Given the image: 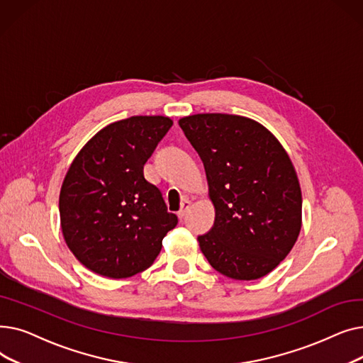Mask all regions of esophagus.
Instances as JSON below:
<instances>
[{
	"label": "esophagus",
	"mask_w": 363,
	"mask_h": 363,
	"mask_svg": "<svg viewBox=\"0 0 363 363\" xmlns=\"http://www.w3.org/2000/svg\"><path fill=\"white\" fill-rule=\"evenodd\" d=\"M189 206H191V201H189L188 199L182 200V203H181V208H179V212H178L179 219H182V218L185 216V213H186V211L189 208Z\"/></svg>",
	"instance_id": "34e87169"
}]
</instances>
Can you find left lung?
I'll list each match as a JSON object with an SVG mask.
<instances>
[{
	"label": "left lung",
	"mask_w": 363,
	"mask_h": 363,
	"mask_svg": "<svg viewBox=\"0 0 363 363\" xmlns=\"http://www.w3.org/2000/svg\"><path fill=\"white\" fill-rule=\"evenodd\" d=\"M179 126L204 164L215 206L200 249L222 275L250 281L285 259L301 228V191L294 166L272 133L237 114L204 113Z\"/></svg>",
	"instance_id": "8db88e82"
}]
</instances>
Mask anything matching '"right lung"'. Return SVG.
<instances>
[{
    "mask_svg": "<svg viewBox=\"0 0 363 363\" xmlns=\"http://www.w3.org/2000/svg\"><path fill=\"white\" fill-rule=\"evenodd\" d=\"M174 125L164 116H132L110 123L85 144L63 181L59 208L70 252L107 278L145 271L178 216L144 164Z\"/></svg>",
    "mask_w": 363,
    "mask_h": 363,
    "instance_id": "obj_1",
    "label": "right lung"
}]
</instances>
